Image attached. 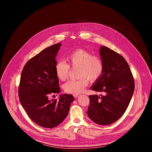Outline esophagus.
<instances>
[{
    "instance_id": "34e87169",
    "label": "esophagus",
    "mask_w": 152,
    "mask_h": 152,
    "mask_svg": "<svg viewBox=\"0 0 152 152\" xmlns=\"http://www.w3.org/2000/svg\"><path fill=\"white\" fill-rule=\"evenodd\" d=\"M79 96V94H73V97H75V98H76V97H77V96Z\"/></svg>"
}]
</instances>
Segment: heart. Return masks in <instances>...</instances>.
Here are the masks:
<instances>
[{"label":"heart","instance_id":"obj_1","mask_svg":"<svg viewBox=\"0 0 152 152\" xmlns=\"http://www.w3.org/2000/svg\"><path fill=\"white\" fill-rule=\"evenodd\" d=\"M69 64L58 61L55 65V70L57 77L64 81L69 77L70 67H79L78 80H70L64 83L63 89L69 94H77L81 93L89 83L98 80L103 72V64L101 58L84 49H77L67 57Z\"/></svg>","mask_w":152,"mask_h":152}]
</instances>
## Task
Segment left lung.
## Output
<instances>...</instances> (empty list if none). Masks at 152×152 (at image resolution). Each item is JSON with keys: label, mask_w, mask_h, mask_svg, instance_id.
Masks as SVG:
<instances>
[{"label": "left lung", "mask_w": 152, "mask_h": 152, "mask_svg": "<svg viewBox=\"0 0 152 152\" xmlns=\"http://www.w3.org/2000/svg\"><path fill=\"white\" fill-rule=\"evenodd\" d=\"M99 53L103 72L91 89L104 94L89 96L87 114L94 123L108 125L125 113L135 90V82L127 61L121 55L105 46H101Z\"/></svg>", "instance_id": "left-lung-1"}]
</instances>
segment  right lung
<instances>
[{"mask_svg":"<svg viewBox=\"0 0 152 152\" xmlns=\"http://www.w3.org/2000/svg\"><path fill=\"white\" fill-rule=\"evenodd\" d=\"M61 43L53 45L30 59L21 72L18 86L20 102L29 118L38 125L53 128L67 116L74 98L62 94L50 100V94L59 93V80L55 67Z\"/></svg>","mask_w":152,"mask_h":152,"instance_id":"add662e5","label":"right lung"}]
</instances>
